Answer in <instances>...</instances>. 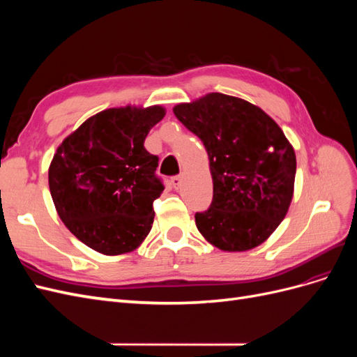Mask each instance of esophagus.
Wrapping results in <instances>:
<instances>
[{"mask_svg": "<svg viewBox=\"0 0 357 357\" xmlns=\"http://www.w3.org/2000/svg\"><path fill=\"white\" fill-rule=\"evenodd\" d=\"M171 185H172V188H174L176 190L180 188V185H181V177L180 176H176V177H172L171 178Z\"/></svg>", "mask_w": 357, "mask_h": 357, "instance_id": "esophagus-1", "label": "esophagus"}]
</instances>
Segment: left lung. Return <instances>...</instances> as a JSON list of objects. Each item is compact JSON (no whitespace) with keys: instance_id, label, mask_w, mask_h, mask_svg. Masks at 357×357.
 Returning <instances> with one entry per match:
<instances>
[{"instance_id":"1","label":"left lung","mask_w":357,"mask_h":357,"mask_svg":"<svg viewBox=\"0 0 357 357\" xmlns=\"http://www.w3.org/2000/svg\"><path fill=\"white\" fill-rule=\"evenodd\" d=\"M172 112L208 153L213 201L195 214L198 231L223 252L261 245L294 198L296 156L282 128L257 105L219 92Z\"/></svg>"}]
</instances>
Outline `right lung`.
I'll list each match as a JSON object with an SVG mask.
<instances>
[{
  "mask_svg": "<svg viewBox=\"0 0 357 357\" xmlns=\"http://www.w3.org/2000/svg\"><path fill=\"white\" fill-rule=\"evenodd\" d=\"M165 116L160 105L96 113L71 132L49 167L50 195L70 232L95 252L135 250L152 229L164 185L144 139Z\"/></svg>",
  "mask_w": 357,
  "mask_h": 357,
  "instance_id": "1",
  "label": "right lung"
}]
</instances>
